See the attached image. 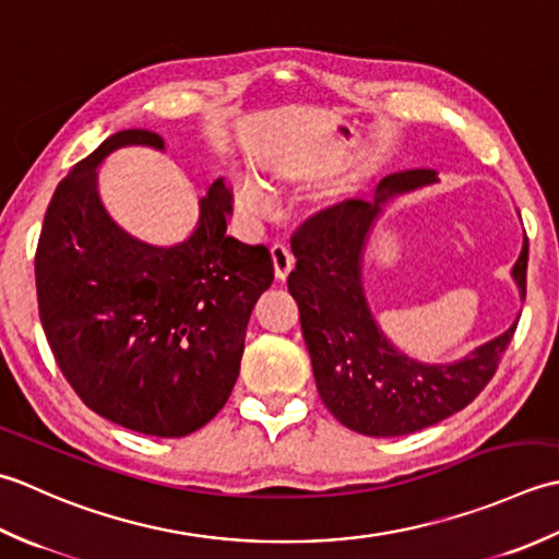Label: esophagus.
<instances>
[{
	"label": "esophagus",
	"mask_w": 559,
	"mask_h": 559,
	"mask_svg": "<svg viewBox=\"0 0 559 559\" xmlns=\"http://www.w3.org/2000/svg\"><path fill=\"white\" fill-rule=\"evenodd\" d=\"M270 253H272V265H275V277L277 280H287V275H289L292 267H294V253H292L289 243L277 241L275 246H272Z\"/></svg>",
	"instance_id": "esophagus-1"
}]
</instances>
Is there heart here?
I'll list each match as a JSON object with an SVG mask.
<instances>
[{
    "label": "heart",
    "mask_w": 559,
    "mask_h": 559,
    "mask_svg": "<svg viewBox=\"0 0 559 559\" xmlns=\"http://www.w3.org/2000/svg\"><path fill=\"white\" fill-rule=\"evenodd\" d=\"M236 202L246 214L253 216H265L275 210V198H272L270 188L263 180L250 174L236 180Z\"/></svg>",
    "instance_id": "heart-1"
}]
</instances>
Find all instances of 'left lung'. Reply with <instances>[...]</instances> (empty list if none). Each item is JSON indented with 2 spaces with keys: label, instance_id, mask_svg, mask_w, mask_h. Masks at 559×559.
Masks as SVG:
<instances>
[{
  "label": "left lung",
  "instance_id": "left-lung-1",
  "mask_svg": "<svg viewBox=\"0 0 559 559\" xmlns=\"http://www.w3.org/2000/svg\"><path fill=\"white\" fill-rule=\"evenodd\" d=\"M437 183L435 170L385 176L371 200H345L311 216L292 238L289 292L299 304L318 395L337 423L367 437H403L459 413L497 371L516 323L468 355L429 364L397 349L376 323L364 292V250L383 207ZM528 238L511 267L526 299Z\"/></svg>",
  "mask_w": 559,
  "mask_h": 559
}]
</instances>
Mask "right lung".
Returning a JSON list of instances; mask_svg holds the SVG:
<instances>
[{
	"instance_id": "add662e5",
	"label": "right lung",
	"mask_w": 559,
	"mask_h": 559,
	"mask_svg": "<svg viewBox=\"0 0 559 559\" xmlns=\"http://www.w3.org/2000/svg\"><path fill=\"white\" fill-rule=\"evenodd\" d=\"M122 146L166 150L162 134L122 130L57 186L36 250L40 323L86 407L140 435L186 437L229 401L250 311L275 267L265 246L226 236L224 178L200 198L183 241L124 231L98 192V166Z\"/></svg>"
}]
</instances>
